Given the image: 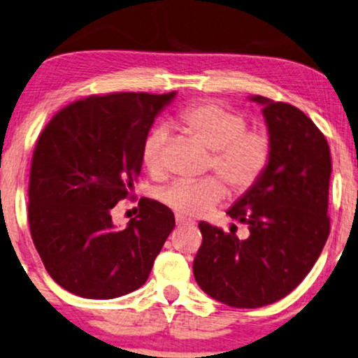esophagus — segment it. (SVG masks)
Returning <instances> with one entry per match:
<instances>
[{"mask_svg":"<svg viewBox=\"0 0 358 358\" xmlns=\"http://www.w3.org/2000/svg\"><path fill=\"white\" fill-rule=\"evenodd\" d=\"M175 221H176V226H178V228H182V226H188V224H193V221H189V220H187V218H183L182 215H176V218H175Z\"/></svg>","mask_w":358,"mask_h":358,"instance_id":"1","label":"esophagus"}]
</instances>
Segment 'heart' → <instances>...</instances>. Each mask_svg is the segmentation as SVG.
I'll list each match as a JSON object with an SVG mask.
<instances>
[{
	"instance_id": "b5f03b06",
	"label": "heart",
	"mask_w": 358,
	"mask_h": 358,
	"mask_svg": "<svg viewBox=\"0 0 358 358\" xmlns=\"http://www.w3.org/2000/svg\"><path fill=\"white\" fill-rule=\"evenodd\" d=\"M176 127L189 138L211 150L208 170L215 171L234 194H243L262 178L273 157L268 130L248 129L243 112L215 101L194 102L176 117ZM166 132L150 130L142 143V164L148 173L162 175L165 169ZM216 176L196 182H173L158 198L170 210L188 218L206 215L223 201L226 188Z\"/></svg>"
}]
</instances>
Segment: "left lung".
Listing matches in <instances>:
<instances>
[{
  "mask_svg": "<svg viewBox=\"0 0 358 358\" xmlns=\"http://www.w3.org/2000/svg\"><path fill=\"white\" fill-rule=\"evenodd\" d=\"M273 140L262 178L228 210L246 224L239 239L201 221L203 243L193 261L198 286L213 299L239 309L273 304L309 274L330 233V148L317 125L297 107L252 96Z\"/></svg>",
  "mask_w": 358,
  "mask_h": 358,
  "instance_id": "1",
  "label": "left lung"
}]
</instances>
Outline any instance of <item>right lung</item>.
<instances>
[{"label": "right lung", "mask_w": 358, "mask_h": 358, "mask_svg": "<svg viewBox=\"0 0 358 358\" xmlns=\"http://www.w3.org/2000/svg\"><path fill=\"white\" fill-rule=\"evenodd\" d=\"M175 92L89 96L49 120L29 173L31 238L49 275L85 299H114L145 284L175 228L160 201L142 198L138 215L115 229L110 210L142 170V143Z\"/></svg>", "instance_id": "right-lung-1"}]
</instances>
